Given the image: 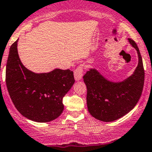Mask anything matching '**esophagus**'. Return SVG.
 Masks as SVG:
<instances>
[{
    "label": "esophagus",
    "instance_id": "esophagus-1",
    "mask_svg": "<svg viewBox=\"0 0 152 152\" xmlns=\"http://www.w3.org/2000/svg\"><path fill=\"white\" fill-rule=\"evenodd\" d=\"M83 76V66H82V65H79V66H77V68L74 70V78L76 81H79V80L82 79Z\"/></svg>",
    "mask_w": 152,
    "mask_h": 152
}]
</instances>
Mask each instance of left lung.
Returning <instances> with one entry per match:
<instances>
[{
  "instance_id": "obj_1",
  "label": "left lung",
  "mask_w": 152,
  "mask_h": 152,
  "mask_svg": "<svg viewBox=\"0 0 152 152\" xmlns=\"http://www.w3.org/2000/svg\"><path fill=\"white\" fill-rule=\"evenodd\" d=\"M128 40L139 57V64L132 76L123 82L113 83L95 69H90L83 76L88 112L97 120L111 122L124 117L134 108L142 95L145 80L142 59L136 42Z\"/></svg>"
}]
</instances>
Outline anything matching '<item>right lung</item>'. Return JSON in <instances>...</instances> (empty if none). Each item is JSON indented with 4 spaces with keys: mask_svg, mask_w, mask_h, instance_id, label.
Wrapping results in <instances>:
<instances>
[{
    "mask_svg": "<svg viewBox=\"0 0 152 152\" xmlns=\"http://www.w3.org/2000/svg\"><path fill=\"white\" fill-rule=\"evenodd\" d=\"M16 41L10 48L6 84L15 107L23 117L39 123L55 120L62 113L63 98L75 83L73 72L55 69L35 73L23 66Z\"/></svg>",
    "mask_w": 152,
    "mask_h": 152,
    "instance_id": "obj_1",
    "label": "right lung"
}]
</instances>
